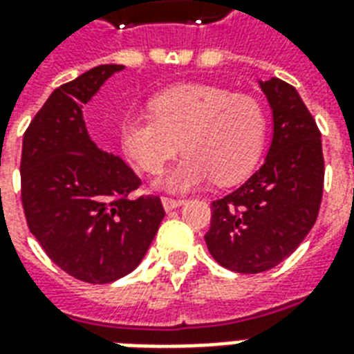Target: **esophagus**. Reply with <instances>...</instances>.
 <instances>
[{"label": "esophagus", "mask_w": 354, "mask_h": 354, "mask_svg": "<svg viewBox=\"0 0 354 354\" xmlns=\"http://www.w3.org/2000/svg\"><path fill=\"white\" fill-rule=\"evenodd\" d=\"M161 204H163L165 211H172V209H176V207H180V205L185 204V200L171 198V196H163V198H161Z\"/></svg>", "instance_id": "esophagus-1"}]
</instances>
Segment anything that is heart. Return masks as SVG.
<instances>
[{
	"instance_id": "b5f03b06",
	"label": "heart",
	"mask_w": 354,
	"mask_h": 354,
	"mask_svg": "<svg viewBox=\"0 0 354 354\" xmlns=\"http://www.w3.org/2000/svg\"><path fill=\"white\" fill-rule=\"evenodd\" d=\"M152 113H128L119 136L128 158L158 172L180 147L185 156L160 180L185 193L209 182L232 183L252 171L266 139V115L253 97L205 84H178L150 101Z\"/></svg>"
}]
</instances>
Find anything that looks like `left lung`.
Here are the masks:
<instances>
[{
    "instance_id": "obj_1",
    "label": "left lung",
    "mask_w": 354,
    "mask_h": 354,
    "mask_svg": "<svg viewBox=\"0 0 354 354\" xmlns=\"http://www.w3.org/2000/svg\"><path fill=\"white\" fill-rule=\"evenodd\" d=\"M274 115L263 167L241 187L211 204L205 244L216 263L259 274L285 261L318 218L325 163L322 133L294 86L259 80Z\"/></svg>"
}]
</instances>
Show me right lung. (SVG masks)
I'll return each instance as SVG.
<instances>
[{"mask_svg": "<svg viewBox=\"0 0 354 354\" xmlns=\"http://www.w3.org/2000/svg\"><path fill=\"white\" fill-rule=\"evenodd\" d=\"M102 64L53 91L24 133L21 204L47 257L75 279L104 285L145 257L165 211L115 154L91 141L82 106L113 73Z\"/></svg>", "mask_w": 354, "mask_h": 354, "instance_id": "add662e5", "label": "right lung"}]
</instances>
